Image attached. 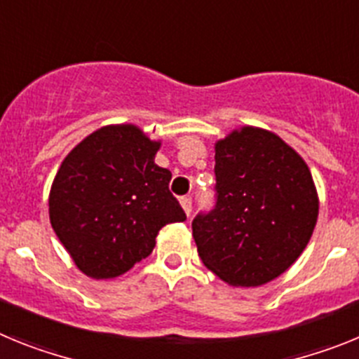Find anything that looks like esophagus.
Wrapping results in <instances>:
<instances>
[{"mask_svg":"<svg viewBox=\"0 0 359 359\" xmlns=\"http://www.w3.org/2000/svg\"><path fill=\"white\" fill-rule=\"evenodd\" d=\"M180 203H182V207H183V210H185V214H187V217H189L190 214H192V199L190 198H182L180 199Z\"/></svg>","mask_w":359,"mask_h":359,"instance_id":"esophagus-1","label":"esophagus"}]
</instances>
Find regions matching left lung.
I'll use <instances>...</instances> for the list:
<instances>
[{
	"label": "left lung",
	"instance_id": "1",
	"mask_svg": "<svg viewBox=\"0 0 359 359\" xmlns=\"http://www.w3.org/2000/svg\"><path fill=\"white\" fill-rule=\"evenodd\" d=\"M215 207L192 221L203 264L237 287L282 275L306 250L318 194L302 156L275 133L231 131L215 144Z\"/></svg>",
	"mask_w": 359,
	"mask_h": 359
}]
</instances>
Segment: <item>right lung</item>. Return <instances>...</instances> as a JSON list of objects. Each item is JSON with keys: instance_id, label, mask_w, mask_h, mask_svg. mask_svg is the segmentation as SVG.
Masks as SVG:
<instances>
[{"instance_id": "right-lung-1", "label": "right lung", "mask_w": 359, "mask_h": 359, "mask_svg": "<svg viewBox=\"0 0 359 359\" xmlns=\"http://www.w3.org/2000/svg\"><path fill=\"white\" fill-rule=\"evenodd\" d=\"M161 142L138 126L97 129L68 152L50 189V223L82 273L115 278L151 255L158 231L187 215L170 170L154 163Z\"/></svg>"}]
</instances>
